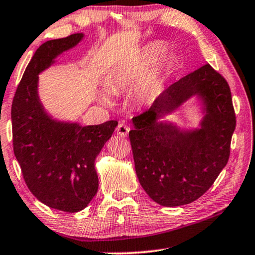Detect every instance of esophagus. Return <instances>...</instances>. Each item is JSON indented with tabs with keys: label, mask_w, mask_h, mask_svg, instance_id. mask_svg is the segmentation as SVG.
Wrapping results in <instances>:
<instances>
[{
	"label": "esophagus",
	"mask_w": 255,
	"mask_h": 255,
	"mask_svg": "<svg viewBox=\"0 0 255 255\" xmlns=\"http://www.w3.org/2000/svg\"><path fill=\"white\" fill-rule=\"evenodd\" d=\"M129 130H130V128H129L127 125H125V124H120L119 126L117 127V134L119 136H123V137H126Z\"/></svg>",
	"instance_id": "1"
}]
</instances>
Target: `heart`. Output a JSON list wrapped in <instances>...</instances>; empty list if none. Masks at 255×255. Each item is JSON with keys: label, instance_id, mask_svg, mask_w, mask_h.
I'll use <instances>...</instances> for the list:
<instances>
[{"label": "heart", "instance_id": "1", "mask_svg": "<svg viewBox=\"0 0 255 255\" xmlns=\"http://www.w3.org/2000/svg\"><path fill=\"white\" fill-rule=\"evenodd\" d=\"M163 51V45L156 44V42L146 46L134 62L129 64L128 67L123 68L116 75V77H114V87L112 88V90L117 91L118 89H131L132 87H135V84L148 73L150 68L156 62ZM163 63L164 61L162 59L157 61L151 74L136 89L135 97L137 102L142 104H149L155 98L157 82H158L159 74L162 71Z\"/></svg>", "mask_w": 255, "mask_h": 255}]
</instances>
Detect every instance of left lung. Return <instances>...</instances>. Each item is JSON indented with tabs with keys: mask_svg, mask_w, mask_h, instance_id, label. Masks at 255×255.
<instances>
[{
	"mask_svg": "<svg viewBox=\"0 0 255 255\" xmlns=\"http://www.w3.org/2000/svg\"><path fill=\"white\" fill-rule=\"evenodd\" d=\"M204 100L201 128L182 132L157 122L191 96ZM129 139L139 184L164 207L191 203L202 196L228 164L236 114L228 82L209 63L164 90L145 112L132 118Z\"/></svg>",
	"mask_w": 255,
	"mask_h": 255,
	"instance_id": "1",
	"label": "left lung"
}]
</instances>
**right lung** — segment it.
Here are the masks:
<instances>
[{"label":"right lung","mask_w":255,"mask_h":255,"mask_svg":"<svg viewBox=\"0 0 255 255\" xmlns=\"http://www.w3.org/2000/svg\"><path fill=\"white\" fill-rule=\"evenodd\" d=\"M82 38L75 33L44 42L27 64L11 106L13 153L25 184L40 202L66 213L84 209L96 195V157L118 126L116 120L95 126L60 123L39 100L38 75Z\"/></svg>","instance_id":"obj_1"}]
</instances>
